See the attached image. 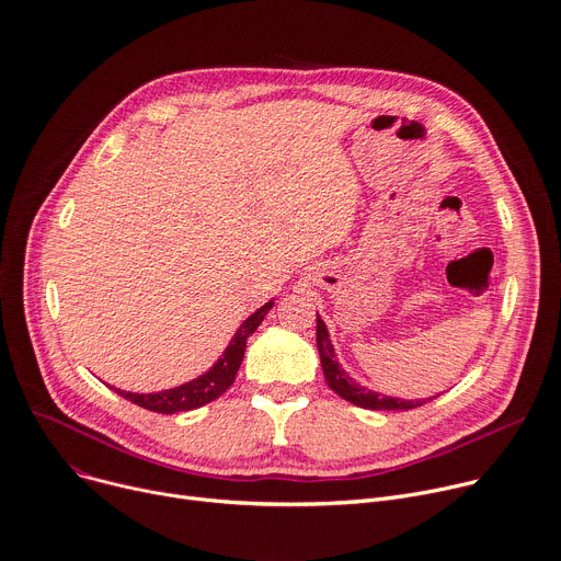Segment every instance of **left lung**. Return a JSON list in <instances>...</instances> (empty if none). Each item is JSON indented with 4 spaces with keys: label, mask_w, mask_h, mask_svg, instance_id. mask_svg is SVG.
Instances as JSON below:
<instances>
[{
    "label": "left lung",
    "mask_w": 561,
    "mask_h": 561,
    "mask_svg": "<svg viewBox=\"0 0 561 561\" xmlns=\"http://www.w3.org/2000/svg\"><path fill=\"white\" fill-rule=\"evenodd\" d=\"M318 351H320V363H322L327 385L340 398L363 407V410H414V407H421L430 400L427 398V400L414 402V400H404V398H396V396H385V393H378L374 389H367V387L355 382L337 363L329 329L320 316H318Z\"/></svg>",
    "instance_id": "left-lung-1"
}]
</instances>
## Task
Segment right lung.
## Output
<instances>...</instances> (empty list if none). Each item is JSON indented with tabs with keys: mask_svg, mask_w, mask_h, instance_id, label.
Masks as SVG:
<instances>
[{
	"mask_svg": "<svg viewBox=\"0 0 561 561\" xmlns=\"http://www.w3.org/2000/svg\"><path fill=\"white\" fill-rule=\"evenodd\" d=\"M273 304H275V299L266 301L262 309H257L252 316H248L241 322V327L234 331V335L228 342L224 355H219V360L206 374H201L198 378H194L190 382H183L179 387H172V389L154 391V393H134V391H123V389H116V387H112V389L118 396H123V398L131 400L134 404L142 407V410L159 412V414L190 412V410H196V407L213 402L215 398H219L234 382V376L241 367L243 353H245V342L254 331H257V327L262 324L266 313L273 309Z\"/></svg>",
	"mask_w": 561,
	"mask_h": 561,
	"instance_id": "1",
	"label": "right lung"
}]
</instances>
